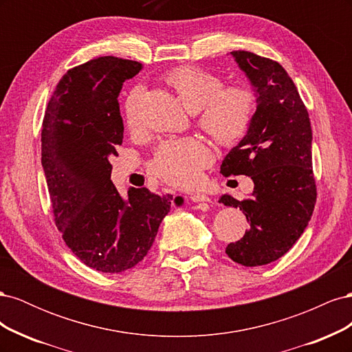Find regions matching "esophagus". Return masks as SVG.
<instances>
[{
    "instance_id": "esophagus-1",
    "label": "esophagus",
    "mask_w": 352,
    "mask_h": 352,
    "mask_svg": "<svg viewBox=\"0 0 352 352\" xmlns=\"http://www.w3.org/2000/svg\"><path fill=\"white\" fill-rule=\"evenodd\" d=\"M189 199L192 201V202H210L211 199L207 197V195H204V194H192L189 197Z\"/></svg>"
}]
</instances>
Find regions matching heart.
<instances>
[{
    "label": "heart",
    "instance_id": "1",
    "mask_svg": "<svg viewBox=\"0 0 352 352\" xmlns=\"http://www.w3.org/2000/svg\"><path fill=\"white\" fill-rule=\"evenodd\" d=\"M166 82L173 88L185 109L198 113V124L221 145L236 144L247 133L255 111V94L248 85H229L216 74L195 66H180L168 72ZM144 89L135 87L124 101L127 129H141ZM210 148L198 138L170 140L158 146L153 172L164 182L179 188L195 186L202 170L211 163Z\"/></svg>",
    "mask_w": 352,
    "mask_h": 352
}]
</instances>
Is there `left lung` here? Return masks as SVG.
<instances>
[{
	"mask_svg": "<svg viewBox=\"0 0 352 352\" xmlns=\"http://www.w3.org/2000/svg\"><path fill=\"white\" fill-rule=\"evenodd\" d=\"M255 94V113L247 133L221 162L223 176H250L251 198L220 197L243 211L250 229L229 243L235 263L255 267L276 261L300 239L316 204L308 111L289 74L278 61L250 51H232Z\"/></svg>",
	"mask_w": 352,
	"mask_h": 352,
	"instance_id": "obj_1",
	"label": "left lung"
}]
</instances>
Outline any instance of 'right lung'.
Listing matches in <instances>:
<instances>
[{"mask_svg":"<svg viewBox=\"0 0 352 352\" xmlns=\"http://www.w3.org/2000/svg\"><path fill=\"white\" fill-rule=\"evenodd\" d=\"M142 65L113 56L70 69L58 82L42 122L41 163L54 220L67 247L102 273L132 269L153 247L172 204L184 198L111 182L110 157L123 142L117 97Z\"/></svg>","mask_w":352,"mask_h":352,"instance_id":"1","label":"right lung"}]
</instances>
